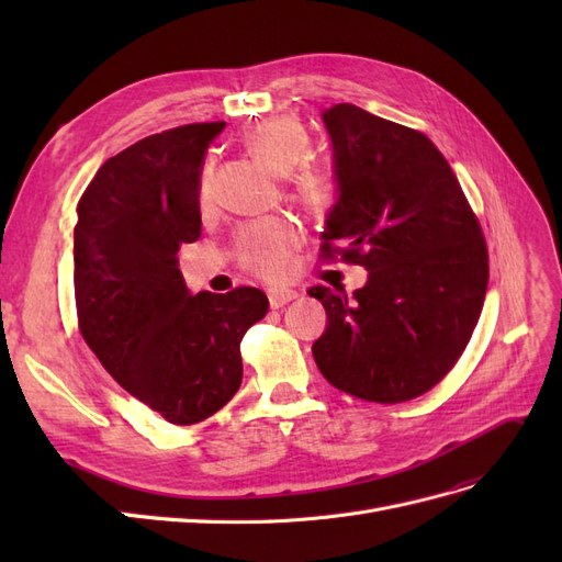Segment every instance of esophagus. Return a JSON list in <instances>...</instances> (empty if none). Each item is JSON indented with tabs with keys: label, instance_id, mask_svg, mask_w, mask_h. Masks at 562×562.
<instances>
[{
	"label": "esophagus",
	"instance_id": "esophagus-1",
	"mask_svg": "<svg viewBox=\"0 0 562 562\" xmlns=\"http://www.w3.org/2000/svg\"><path fill=\"white\" fill-rule=\"evenodd\" d=\"M297 300L295 291H288V288H274V291H269V304L271 310H281L283 304Z\"/></svg>",
	"mask_w": 562,
	"mask_h": 562
}]
</instances>
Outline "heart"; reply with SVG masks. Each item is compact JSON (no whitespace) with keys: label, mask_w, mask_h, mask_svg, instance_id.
<instances>
[{"label":"heart","mask_w":562,"mask_h":562,"mask_svg":"<svg viewBox=\"0 0 562 562\" xmlns=\"http://www.w3.org/2000/svg\"><path fill=\"white\" fill-rule=\"evenodd\" d=\"M244 145L269 173L291 176L307 161L312 140L307 131L288 116H271L244 135ZM211 164H203L199 194H209ZM293 196L310 211H323L333 199L330 178L318 168H302L293 180ZM300 232L288 220H260L244 225L234 236V258L241 269L265 281H283L295 267Z\"/></svg>","instance_id":"b5f03b06"}]
</instances>
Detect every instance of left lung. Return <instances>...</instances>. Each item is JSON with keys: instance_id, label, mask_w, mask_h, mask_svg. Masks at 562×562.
I'll list each match as a JSON object with an SVG mask.
<instances>
[{"instance_id": "obj_1", "label": "left lung", "mask_w": 562, "mask_h": 562, "mask_svg": "<svg viewBox=\"0 0 562 562\" xmlns=\"http://www.w3.org/2000/svg\"><path fill=\"white\" fill-rule=\"evenodd\" d=\"M339 199L321 258L366 267L353 297L310 288L328 314L312 351L333 386L403 403L459 361L487 291V246L450 164L427 135L339 103L323 112Z\"/></svg>"}]
</instances>
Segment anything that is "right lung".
Masks as SVG:
<instances>
[{
  "instance_id": "add662e5",
  "label": "right lung",
  "mask_w": 562,
  "mask_h": 562,
  "mask_svg": "<svg viewBox=\"0 0 562 562\" xmlns=\"http://www.w3.org/2000/svg\"><path fill=\"white\" fill-rule=\"evenodd\" d=\"M225 122L168 128L98 168L77 203L75 302L83 342L131 396L178 427L239 391L241 339L269 300L241 285L187 293L178 250L201 236L199 176Z\"/></svg>"
}]
</instances>
